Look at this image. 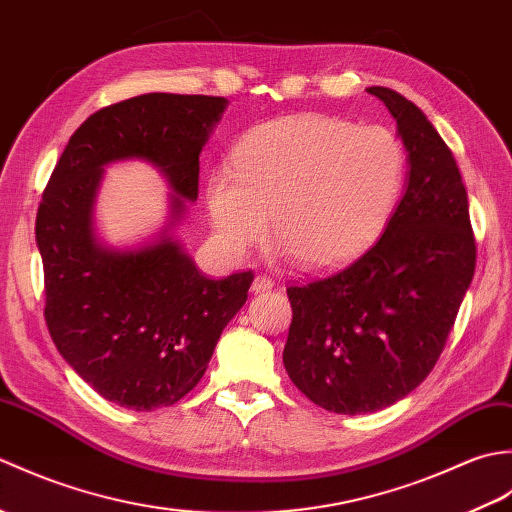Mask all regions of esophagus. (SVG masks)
Listing matches in <instances>:
<instances>
[{
    "mask_svg": "<svg viewBox=\"0 0 512 512\" xmlns=\"http://www.w3.org/2000/svg\"><path fill=\"white\" fill-rule=\"evenodd\" d=\"M273 286H275V281L270 279L268 275H257L253 279V292H266V290H270Z\"/></svg>",
    "mask_w": 512,
    "mask_h": 512,
    "instance_id": "obj_1",
    "label": "esophagus"
}]
</instances>
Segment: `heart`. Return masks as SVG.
Wrapping results in <instances>:
<instances>
[{
    "instance_id": "1",
    "label": "heart",
    "mask_w": 512,
    "mask_h": 512,
    "mask_svg": "<svg viewBox=\"0 0 512 512\" xmlns=\"http://www.w3.org/2000/svg\"><path fill=\"white\" fill-rule=\"evenodd\" d=\"M230 169L206 182L217 235L233 253L275 237L297 262L330 270L363 255L385 231L405 184L407 154L383 125L301 114L239 140Z\"/></svg>"
}]
</instances>
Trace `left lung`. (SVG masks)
Returning a JSON list of instances; mask_svg holds the SVG:
<instances>
[{"label":"left lung","mask_w":512,"mask_h":512,"mask_svg":"<svg viewBox=\"0 0 512 512\" xmlns=\"http://www.w3.org/2000/svg\"><path fill=\"white\" fill-rule=\"evenodd\" d=\"M407 149L409 178L383 235L330 277L290 286L284 365L314 405L356 416L394 405L429 376L475 273L469 198L420 107L374 85Z\"/></svg>","instance_id":"left-lung-1"}]
</instances>
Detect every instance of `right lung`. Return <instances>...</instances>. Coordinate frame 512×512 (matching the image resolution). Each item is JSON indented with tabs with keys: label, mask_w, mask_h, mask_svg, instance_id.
Returning <instances> with one entry per match:
<instances>
[{
	"label": "right lung",
	"mask_w": 512,
	"mask_h": 512,
	"mask_svg": "<svg viewBox=\"0 0 512 512\" xmlns=\"http://www.w3.org/2000/svg\"><path fill=\"white\" fill-rule=\"evenodd\" d=\"M224 96L140 94L94 112L72 134L37 211L46 323L68 365L125 409L171 407L198 385L253 273L204 277L171 228L198 200L200 151ZM147 159L168 178L170 224L156 243L116 251L98 242L93 202L102 167Z\"/></svg>",
	"instance_id": "right-lung-1"
}]
</instances>
